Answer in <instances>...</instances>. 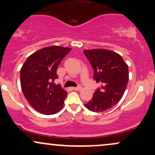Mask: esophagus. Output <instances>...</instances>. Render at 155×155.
<instances>
[{"label":"esophagus","instance_id":"1","mask_svg":"<svg viewBox=\"0 0 155 155\" xmlns=\"http://www.w3.org/2000/svg\"><path fill=\"white\" fill-rule=\"evenodd\" d=\"M81 89H82V87H81V86L77 87H72V90H76V91H80V90H81Z\"/></svg>","mask_w":155,"mask_h":155}]
</instances>
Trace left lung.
Listing matches in <instances>:
<instances>
[{"label": "left lung", "instance_id": "obj_1", "mask_svg": "<svg viewBox=\"0 0 155 155\" xmlns=\"http://www.w3.org/2000/svg\"><path fill=\"white\" fill-rule=\"evenodd\" d=\"M84 53L94 70V79L101 86L84 106L93 112L105 111L123 96L129 79L128 65L121 55L108 49H85Z\"/></svg>", "mask_w": 155, "mask_h": 155}]
</instances>
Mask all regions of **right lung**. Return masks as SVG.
Instances as JSON below:
<instances>
[{
  "mask_svg": "<svg viewBox=\"0 0 155 155\" xmlns=\"http://www.w3.org/2000/svg\"><path fill=\"white\" fill-rule=\"evenodd\" d=\"M71 49L60 46L43 48L30 55L20 70L22 91L35 111L45 115L58 113L63 107L67 92L60 84L57 69Z\"/></svg>",
  "mask_w": 155,
  "mask_h": 155,
  "instance_id": "1",
  "label": "right lung"
}]
</instances>
